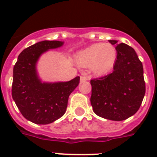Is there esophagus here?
<instances>
[{
	"label": "esophagus",
	"instance_id": "34e87169",
	"mask_svg": "<svg viewBox=\"0 0 157 157\" xmlns=\"http://www.w3.org/2000/svg\"><path fill=\"white\" fill-rule=\"evenodd\" d=\"M88 79V76H86V75H82V76H81V82H84V81H87Z\"/></svg>",
	"mask_w": 157,
	"mask_h": 157
}]
</instances>
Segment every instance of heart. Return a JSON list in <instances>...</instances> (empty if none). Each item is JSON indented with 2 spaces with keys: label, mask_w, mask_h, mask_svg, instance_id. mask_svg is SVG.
<instances>
[{
  "label": "heart",
  "mask_w": 157,
  "mask_h": 157,
  "mask_svg": "<svg viewBox=\"0 0 157 157\" xmlns=\"http://www.w3.org/2000/svg\"><path fill=\"white\" fill-rule=\"evenodd\" d=\"M117 59V50L109 43H97L89 46L76 57L81 66L90 67L98 75L107 73L112 68Z\"/></svg>",
  "instance_id": "heart-1"
}]
</instances>
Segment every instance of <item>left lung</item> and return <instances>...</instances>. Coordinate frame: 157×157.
Listing matches in <instances>:
<instances>
[{
    "mask_svg": "<svg viewBox=\"0 0 157 157\" xmlns=\"http://www.w3.org/2000/svg\"><path fill=\"white\" fill-rule=\"evenodd\" d=\"M116 45L117 59L113 71L90 81V103L98 117L124 121L138 112L145 95L144 67L135 50L124 43L109 40Z\"/></svg>",
    "mask_w": 157,
    "mask_h": 157,
    "instance_id": "left-lung-1",
    "label": "left lung"
}]
</instances>
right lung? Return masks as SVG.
I'll use <instances>...</instances> for the list:
<instances>
[{
	"label": "right lung",
	"instance_id": "obj_1",
	"mask_svg": "<svg viewBox=\"0 0 157 157\" xmlns=\"http://www.w3.org/2000/svg\"><path fill=\"white\" fill-rule=\"evenodd\" d=\"M63 41L43 40L23 50L13 67L12 98L21 114L38 124H47L63 117L69 95L80 83V76L66 82L40 81L36 63L43 53L61 47Z\"/></svg>",
	"mask_w": 157,
	"mask_h": 157
}]
</instances>
